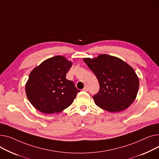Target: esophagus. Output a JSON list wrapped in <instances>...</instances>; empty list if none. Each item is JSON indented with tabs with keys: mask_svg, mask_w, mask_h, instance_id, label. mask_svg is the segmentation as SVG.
Listing matches in <instances>:
<instances>
[{
	"mask_svg": "<svg viewBox=\"0 0 159 159\" xmlns=\"http://www.w3.org/2000/svg\"><path fill=\"white\" fill-rule=\"evenodd\" d=\"M82 91H86V92H87V91H88V88H87L86 86H85V87L84 88V89H82Z\"/></svg>",
	"mask_w": 159,
	"mask_h": 159,
	"instance_id": "1",
	"label": "esophagus"
}]
</instances>
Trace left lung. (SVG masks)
<instances>
[{"label":"left lung","instance_id":"left-lung-1","mask_svg":"<svg viewBox=\"0 0 159 159\" xmlns=\"http://www.w3.org/2000/svg\"><path fill=\"white\" fill-rule=\"evenodd\" d=\"M83 61L96 75L100 84L98 93L93 97L99 107L117 112L127 109L135 100L139 80L134 70L114 56L100 54Z\"/></svg>","mask_w":159,"mask_h":159}]
</instances>
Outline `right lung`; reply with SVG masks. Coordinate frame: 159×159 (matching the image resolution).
<instances>
[{
  "label": "right lung",
  "mask_w": 159,
  "mask_h": 159,
  "mask_svg": "<svg viewBox=\"0 0 159 159\" xmlns=\"http://www.w3.org/2000/svg\"><path fill=\"white\" fill-rule=\"evenodd\" d=\"M72 62L65 57L49 58L34 68L25 84V93L30 103L46 114L58 113L68 107L78 90L71 80L66 79Z\"/></svg>",
  "instance_id": "1"
}]
</instances>
